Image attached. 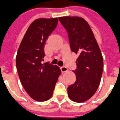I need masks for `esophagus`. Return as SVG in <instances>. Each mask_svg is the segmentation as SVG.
Returning a JSON list of instances; mask_svg holds the SVG:
<instances>
[{"instance_id": "obj_1", "label": "esophagus", "mask_w": 120, "mask_h": 120, "mask_svg": "<svg viewBox=\"0 0 120 120\" xmlns=\"http://www.w3.org/2000/svg\"><path fill=\"white\" fill-rule=\"evenodd\" d=\"M61 70L62 72H66L68 71V68L65 67H61Z\"/></svg>"}]
</instances>
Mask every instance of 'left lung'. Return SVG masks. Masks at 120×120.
<instances>
[{
  "mask_svg": "<svg viewBox=\"0 0 120 120\" xmlns=\"http://www.w3.org/2000/svg\"><path fill=\"white\" fill-rule=\"evenodd\" d=\"M59 20L68 35L71 50L78 54V68L74 71L76 81L68 87L73 101L82 103L94 95L99 86L103 59L98 44L88 22L80 17H61Z\"/></svg>",
  "mask_w": 120,
  "mask_h": 120,
  "instance_id": "1",
  "label": "left lung"
}]
</instances>
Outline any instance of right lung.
Segmentation results:
<instances>
[{"instance_id": "obj_1", "label": "right lung", "mask_w": 120, "mask_h": 120, "mask_svg": "<svg viewBox=\"0 0 120 120\" xmlns=\"http://www.w3.org/2000/svg\"><path fill=\"white\" fill-rule=\"evenodd\" d=\"M58 23L57 18L38 19L30 25L18 49L16 66L24 89L33 99L45 101L51 98L61 75L58 66L45 63L44 47Z\"/></svg>"}]
</instances>
